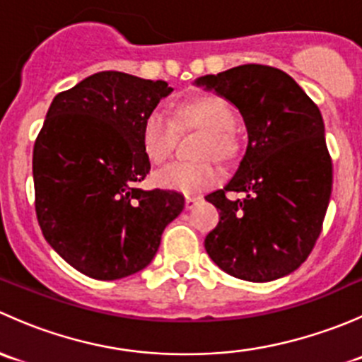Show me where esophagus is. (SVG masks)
I'll return each instance as SVG.
<instances>
[{"label":"esophagus","instance_id":"34e87169","mask_svg":"<svg viewBox=\"0 0 362 362\" xmlns=\"http://www.w3.org/2000/svg\"><path fill=\"white\" fill-rule=\"evenodd\" d=\"M202 202L203 198H199V196H187V198H185V210H192V208L198 206Z\"/></svg>","mask_w":362,"mask_h":362}]
</instances>
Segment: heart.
<instances>
[{"label": "heart", "mask_w": 362, "mask_h": 362, "mask_svg": "<svg viewBox=\"0 0 362 362\" xmlns=\"http://www.w3.org/2000/svg\"><path fill=\"white\" fill-rule=\"evenodd\" d=\"M236 112L224 98L217 94H204L178 105L175 122L160 110H151L141 120L138 140L141 152L152 164H163L171 156L177 144V131H202L199 158H210L229 163L238 158L240 141L233 127ZM218 170L214 160L198 163H173L156 171L154 182L160 189L177 191L182 194L203 191L217 184Z\"/></svg>", "instance_id": "heart-1"}]
</instances>
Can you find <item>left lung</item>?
<instances>
[{
	"instance_id": "1",
	"label": "left lung",
	"mask_w": 362,
	"mask_h": 362,
	"mask_svg": "<svg viewBox=\"0 0 362 362\" xmlns=\"http://www.w3.org/2000/svg\"><path fill=\"white\" fill-rule=\"evenodd\" d=\"M194 83L235 105L249 133L235 177L204 198L221 215L204 249L236 279H282L310 255L331 198L333 163L319 107L293 76L264 64H242ZM229 190L246 196L229 200Z\"/></svg>"
}]
</instances>
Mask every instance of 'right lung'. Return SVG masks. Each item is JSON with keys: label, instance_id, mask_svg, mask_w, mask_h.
I'll return each instance as SVG.
<instances>
[{"label": "right lung", "instance_id": "obj_1", "mask_svg": "<svg viewBox=\"0 0 362 362\" xmlns=\"http://www.w3.org/2000/svg\"><path fill=\"white\" fill-rule=\"evenodd\" d=\"M171 90L164 80L100 71L50 103L33 148L36 217L49 245L90 279L151 264L184 210L180 192L138 189L151 171L141 120Z\"/></svg>", "mask_w": 362, "mask_h": 362}]
</instances>
